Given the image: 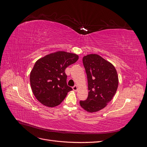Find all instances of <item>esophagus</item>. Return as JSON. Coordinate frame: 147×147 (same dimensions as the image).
I'll return each mask as SVG.
<instances>
[{"mask_svg": "<svg viewBox=\"0 0 147 147\" xmlns=\"http://www.w3.org/2000/svg\"><path fill=\"white\" fill-rule=\"evenodd\" d=\"M72 89H73V90L74 91H77V90H78V86L77 85H75L74 86L72 87Z\"/></svg>", "mask_w": 147, "mask_h": 147, "instance_id": "34e87169", "label": "esophagus"}]
</instances>
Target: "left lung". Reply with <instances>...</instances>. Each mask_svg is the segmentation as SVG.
<instances>
[{"instance_id":"obj_1","label":"left lung","mask_w":147,"mask_h":147,"mask_svg":"<svg viewBox=\"0 0 147 147\" xmlns=\"http://www.w3.org/2000/svg\"><path fill=\"white\" fill-rule=\"evenodd\" d=\"M88 84V96L80 101L90 113L103 109L112 100L118 86V76L114 65L100 56L90 54L83 57Z\"/></svg>"}]
</instances>
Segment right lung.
Listing matches in <instances>:
<instances>
[{
	"label": "right lung",
	"instance_id": "right-lung-1",
	"mask_svg": "<svg viewBox=\"0 0 147 147\" xmlns=\"http://www.w3.org/2000/svg\"><path fill=\"white\" fill-rule=\"evenodd\" d=\"M78 56L58 51L38 59L30 74V83L34 95L48 107L59 105L72 89L67 84L66 67L75 63Z\"/></svg>",
	"mask_w": 147,
	"mask_h": 147
}]
</instances>
